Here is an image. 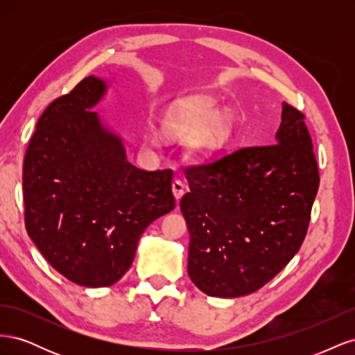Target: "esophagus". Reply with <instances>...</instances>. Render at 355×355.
<instances>
[{
  "mask_svg": "<svg viewBox=\"0 0 355 355\" xmlns=\"http://www.w3.org/2000/svg\"><path fill=\"white\" fill-rule=\"evenodd\" d=\"M171 189H173V196H175L176 201H179L182 197H184L187 187H185L184 182L179 180V179H176V180L173 182V184H171Z\"/></svg>",
  "mask_w": 355,
  "mask_h": 355,
  "instance_id": "esophagus-1",
  "label": "esophagus"
}]
</instances>
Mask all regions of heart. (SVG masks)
<instances>
[{
    "instance_id": "b5f03b06",
    "label": "heart",
    "mask_w": 355,
    "mask_h": 355,
    "mask_svg": "<svg viewBox=\"0 0 355 355\" xmlns=\"http://www.w3.org/2000/svg\"><path fill=\"white\" fill-rule=\"evenodd\" d=\"M232 130L228 114H216L211 103H180L171 108L163 121V132L173 141H188V153L197 161H209L227 145ZM149 146H158L161 137L155 130L145 133Z\"/></svg>"
}]
</instances>
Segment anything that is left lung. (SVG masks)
Listing matches in <instances>:
<instances>
[{"label":"left lung","mask_w":355,"mask_h":355,"mask_svg":"<svg viewBox=\"0 0 355 355\" xmlns=\"http://www.w3.org/2000/svg\"><path fill=\"white\" fill-rule=\"evenodd\" d=\"M304 114L283 102L275 145L189 166L180 200L188 274L202 293L239 297L280 272L304 243L320 176Z\"/></svg>","instance_id":"8db88e82"}]
</instances>
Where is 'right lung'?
I'll use <instances>...</instances> for the list:
<instances>
[{"mask_svg":"<svg viewBox=\"0 0 355 355\" xmlns=\"http://www.w3.org/2000/svg\"><path fill=\"white\" fill-rule=\"evenodd\" d=\"M105 93L90 75L53 101L24 161L28 235L58 272L85 287L120 280L148 225L176 206L173 170L128 163L123 139L92 111Z\"/></svg>","mask_w":355,"mask_h":355,"instance_id":"right-lung-1","label":"right lung"}]
</instances>
